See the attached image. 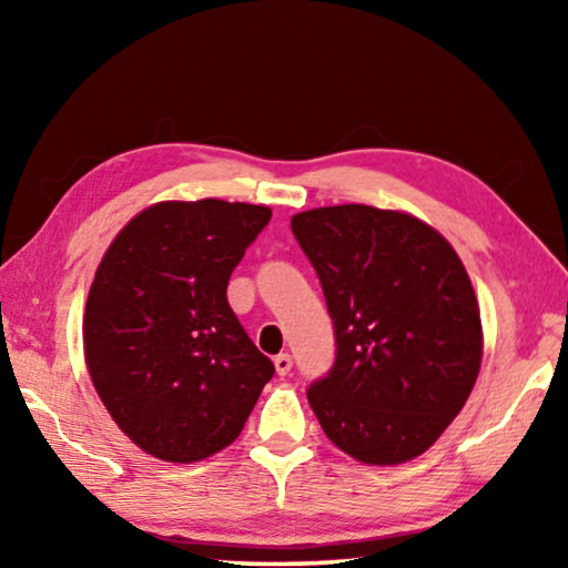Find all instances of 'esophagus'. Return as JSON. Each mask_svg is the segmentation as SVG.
Segmentation results:
<instances>
[{"mask_svg": "<svg viewBox=\"0 0 568 568\" xmlns=\"http://www.w3.org/2000/svg\"><path fill=\"white\" fill-rule=\"evenodd\" d=\"M291 368H293V358L287 353H281V355H275V371H277V376H287V373H291Z\"/></svg>", "mask_w": 568, "mask_h": 568, "instance_id": "esophagus-1", "label": "esophagus"}]
</instances>
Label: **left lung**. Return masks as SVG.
<instances>
[{
    "mask_svg": "<svg viewBox=\"0 0 568 568\" xmlns=\"http://www.w3.org/2000/svg\"><path fill=\"white\" fill-rule=\"evenodd\" d=\"M291 227L335 333L333 368L307 388L325 436L371 466L420 456L478 378L484 333L464 263L398 210L318 207Z\"/></svg>",
    "mask_w": 568,
    "mask_h": 568,
    "instance_id": "left-lung-1",
    "label": "left lung"
}]
</instances>
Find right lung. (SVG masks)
<instances>
[{"mask_svg": "<svg viewBox=\"0 0 568 568\" xmlns=\"http://www.w3.org/2000/svg\"><path fill=\"white\" fill-rule=\"evenodd\" d=\"M271 207L197 200L134 215L84 307V358L104 408L145 454L192 464L240 436L273 361L227 303L230 275Z\"/></svg>", "mask_w": 568, "mask_h": 568, "instance_id": "add662e5", "label": "right lung"}]
</instances>
